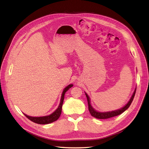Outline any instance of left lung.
<instances>
[{
  "mask_svg": "<svg viewBox=\"0 0 149 149\" xmlns=\"http://www.w3.org/2000/svg\"><path fill=\"white\" fill-rule=\"evenodd\" d=\"M136 89H135V91L132 94L131 98H130V101L128 102V103L124 107H123V108H121V109H118V110H116V111H111V112H97L96 110H94V109H93V107L91 106V104H90V100H89V96H88V94L86 93H85V94L87 97L88 103V109H89V111L90 112V114H91L92 116L94 117V118H96L97 119H109V118H112V117L120 115L123 113V112H124L126 109H127L130 106V104H131V103L134 100V97L135 96V94H136Z\"/></svg>",
  "mask_w": 149,
  "mask_h": 149,
  "instance_id": "1",
  "label": "left lung"
}]
</instances>
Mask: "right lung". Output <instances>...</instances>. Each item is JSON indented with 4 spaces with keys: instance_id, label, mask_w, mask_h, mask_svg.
I'll return each mask as SVG.
<instances>
[{
    "instance_id": "obj_1",
    "label": "right lung",
    "mask_w": 149,
    "mask_h": 149,
    "mask_svg": "<svg viewBox=\"0 0 149 149\" xmlns=\"http://www.w3.org/2000/svg\"><path fill=\"white\" fill-rule=\"evenodd\" d=\"M73 86V84H70L65 88V89L63 90V93H62L60 105L57 108V109L55 112H53L52 114L49 115V116H43V117H31V116H29L27 115H26L25 114H24V115L31 121H32V122H33V123L38 124H47L52 123H53V122L56 121L58 118H60V116L61 113L62 106H63V101H64L65 94L68 90Z\"/></svg>"
}]
</instances>
